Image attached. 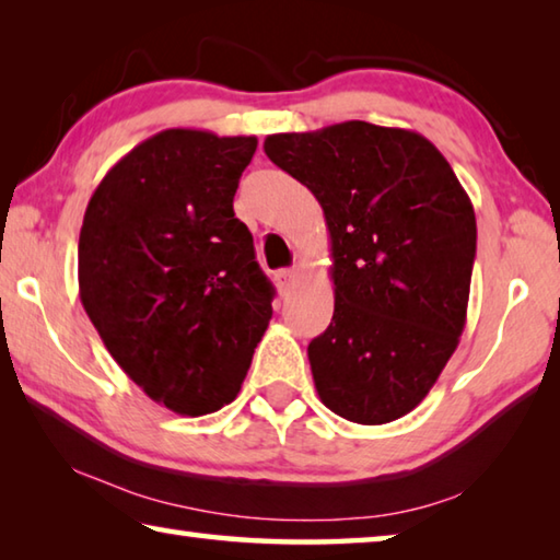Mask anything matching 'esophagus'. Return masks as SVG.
<instances>
[{"mask_svg": "<svg viewBox=\"0 0 560 560\" xmlns=\"http://www.w3.org/2000/svg\"><path fill=\"white\" fill-rule=\"evenodd\" d=\"M273 281H277L281 296H287V291L293 287V281H296V271H293V269H281V271H277V277H273Z\"/></svg>", "mask_w": 560, "mask_h": 560, "instance_id": "34e87169", "label": "esophagus"}]
</instances>
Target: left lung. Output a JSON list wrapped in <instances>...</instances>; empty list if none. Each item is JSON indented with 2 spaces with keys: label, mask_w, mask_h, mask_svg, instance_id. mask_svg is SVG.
Returning <instances> with one entry per match:
<instances>
[{
  "label": "left lung",
  "mask_w": 560,
  "mask_h": 560,
  "mask_svg": "<svg viewBox=\"0 0 560 560\" xmlns=\"http://www.w3.org/2000/svg\"><path fill=\"white\" fill-rule=\"evenodd\" d=\"M264 153L324 207L336 306L308 343L320 402L358 424L415 410L467 320L477 220L420 132L365 120L277 132Z\"/></svg>",
  "instance_id": "obj_1"
}]
</instances>
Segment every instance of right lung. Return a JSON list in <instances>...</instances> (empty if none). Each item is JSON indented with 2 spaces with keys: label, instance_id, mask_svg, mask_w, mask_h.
<instances>
[{
  "label": "right lung",
  "instance_id": "right-lung-1",
  "mask_svg": "<svg viewBox=\"0 0 560 560\" xmlns=\"http://www.w3.org/2000/svg\"><path fill=\"white\" fill-rule=\"evenodd\" d=\"M254 150V136L163 130L108 170L83 214V308L130 381L177 415L234 400L273 314L232 207Z\"/></svg>",
  "mask_w": 560,
  "mask_h": 560
}]
</instances>
